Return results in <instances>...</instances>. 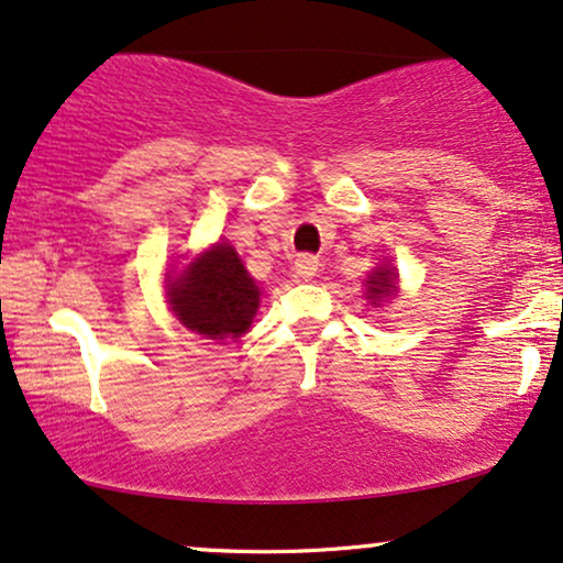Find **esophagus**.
Here are the masks:
<instances>
[{
  "label": "esophagus",
  "mask_w": 563,
  "mask_h": 563,
  "mask_svg": "<svg viewBox=\"0 0 563 563\" xmlns=\"http://www.w3.org/2000/svg\"><path fill=\"white\" fill-rule=\"evenodd\" d=\"M317 267H319V262H317V257H311V254H301V257L296 260V275L298 277H314L317 275Z\"/></svg>",
  "instance_id": "1"
}]
</instances>
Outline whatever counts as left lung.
I'll return each instance as SVG.
<instances>
[{
	"mask_svg": "<svg viewBox=\"0 0 563 563\" xmlns=\"http://www.w3.org/2000/svg\"><path fill=\"white\" fill-rule=\"evenodd\" d=\"M366 283H368V290H366V296L372 298V301H382V298H387V296H395V290H397L395 273H393V269H387V267H382V269H374L372 277H368Z\"/></svg>",
	"mask_w": 563,
	"mask_h": 563,
	"instance_id": "obj_1",
	"label": "left lung"
}]
</instances>
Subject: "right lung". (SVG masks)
<instances>
[{"label":"right lung","mask_w":563,"mask_h":563,"mask_svg":"<svg viewBox=\"0 0 563 563\" xmlns=\"http://www.w3.org/2000/svg\"><path fill=\"white\" fill-rule=\"evenodd\" d=\"M168 298L184 327L223 340L239 338L252 327L260 288L241 265L236 249L216 244L170 283Z\"/></svg>","instance_id":"right-lung-1"}]
</instances>
